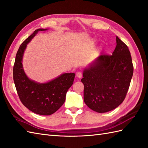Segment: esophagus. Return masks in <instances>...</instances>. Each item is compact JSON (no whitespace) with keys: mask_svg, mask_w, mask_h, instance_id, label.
I'll use <instances>...</instances> for the list:
<instances>
[{"mask_svg":"<svg viewBox=\"0 0 148 148\" xmlns=\"http://www.w3.org/2000/svg\"><path fill=\"white\" fill-rule=\"evenodd\" d=\"M76 76L78 77V78H81L83 76V74L82 72H77L76 73Z\"/></svg>","mask_w":148,"mask_h":148,"instance_id":"obj_1","label":"esophagus"}]
</instances>
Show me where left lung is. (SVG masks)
<instances>
[{"label": "left lung", "mask_w": 148, "mask_h": 148, "mask_svg": "<svg viewBox=\"0 0 148 148\" xmlns=\"http://www.w3.org/2000/svg\"><path fill=\"white\" fill-rule=\"evenodd\" d=\"M111 55H101L83 71L84 101L94 111L106 112L117 108L126 97L134 67L128 46L116 38Z\"/></svg>", "instance_id": "8db88e82"}]
</instances>
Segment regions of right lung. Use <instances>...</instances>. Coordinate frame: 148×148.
<instances>
[{
    "mask_svg": "<svg viewBox=\"0 0 148 148\" xmlns=\"http://www.w3.org/2000/svg\"><path fill=\"white\" fill-rule=\"evenodd\" d=\"M47 30L37 29L24 40L18 50L13 67V79L21 102L30 111L44 116L53 114L64 104L75 77L74 73H65L45 83L36 82L27 77L21 62L25 50L39 31Z\"/></svg>",
    "mask_w": 148,
    "mask_h": 148,
    "instance_id": "add662e5",
    "label": "right lung"
}]
</instances>
